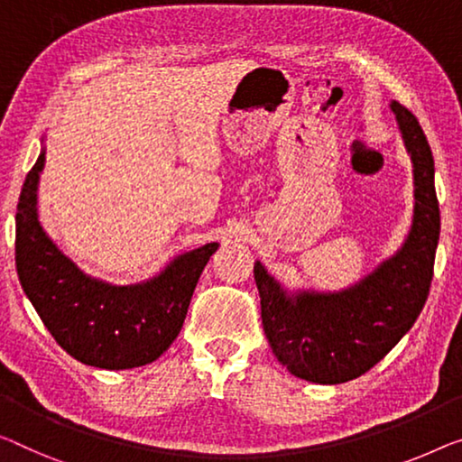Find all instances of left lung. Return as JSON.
<instances>
[{
    "mask_svg": "<svg viewBox=\"0 0 462 462\" xmlns=\"http://www.w3.org/2000/svg\"><path fill=\"white\" fill-rule=\"evenodd\" d=\"M412 163V224L401 249L355 286L291 292L254 261L261 319L275 359L313 383H344L380 363L428 300L439 238L433 155L415 116L390 103Z\"/></svg>",
    "mask_w": 462,
    "mask_h": 462,
    "instance_id": "8db88e82",
    "label": "left lung"
}]
</instances>
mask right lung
<instances>
[{
	"mask_svg": "<svg viewBox=\"0 0 462 462\" xmlns=\"http://www.w3.org/2000/svg\"><path fill=\"white\" fill-rule=\"evenodd\" d=\"M45 147L26 174L16 211V270L50 334L74 359L99 369L153 363L180 334L192 292L217 243L182 253L147 282L91 278L47 236L37 213Z\"/></svg>",
	"mask_w": 462,
	"mask_h": 462,
	"instance_id": "right-lung-1",
	"label": "right lung"
}]
</instances>
